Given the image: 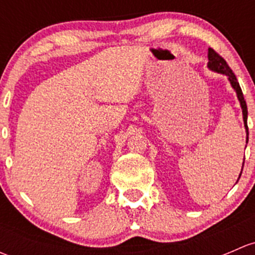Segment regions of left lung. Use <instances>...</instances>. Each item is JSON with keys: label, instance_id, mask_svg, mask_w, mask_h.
Instances as JSON below:
<instances>
[{"label": "left lung", "instance_id": "8db88e82", "mask_svg": "<svg viewBox=\"0 0 255 255\" xmlns=\"http://www.w3.org/2000/svg\"><path fill=\"white\" fill-rule=\"evenodd\" d=\"M208 68L213 71H217L220 74H225V75L228 76L230 79L231 85L233 86V89L236 90L237 92V96L239 102H241V106L242 110H243V120H244V126H246V129H247V143H248V126H247V117H248V110H247V104H246V100H244L243 96V92H242L241 86H239V82L237 81V78L236 75L233 74L232 69L228 66L227 61L220 55L216 50H213L212 48L208 49ZM243 165H244V161H243ZM242 174V173H241Z\"/></svg>", "mask_w": 255, "mask_h": 255}]
</instances>
